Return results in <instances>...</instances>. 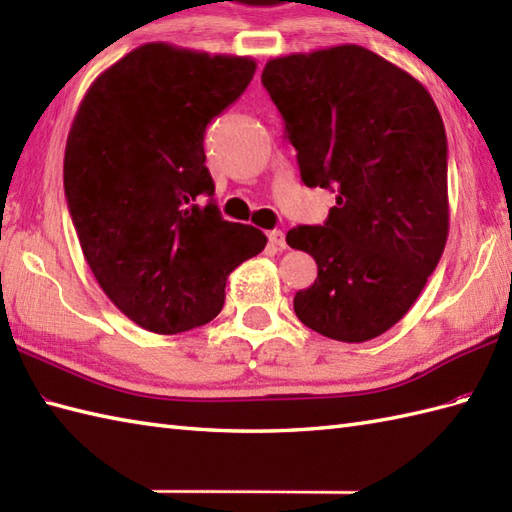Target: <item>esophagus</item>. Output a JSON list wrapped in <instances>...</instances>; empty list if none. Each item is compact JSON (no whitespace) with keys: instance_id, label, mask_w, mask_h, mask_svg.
<instances>
[{"instance_id":"34e87169","label":"esophagus","mask_w":512,"mask_h":512,"mask_svg":"<svg viewBox=\"0 0 512 512\" xmlns=\"http://www.w3.org/2000/svg\"><path fill=\"white\" fill-rule=\"evenodd\" d=\"M268 244L273 246V248H277V250H284L286 248V237H284V233L281 231H268Z\"/></svg>"}]
</instances>
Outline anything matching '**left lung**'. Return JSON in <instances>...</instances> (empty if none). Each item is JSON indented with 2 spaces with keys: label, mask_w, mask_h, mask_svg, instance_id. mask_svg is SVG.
<instances>
[{
  "label": "left lung",
  "mask_w": 512,
  "mask_h": 512,
  "mask_svg": "<svg viewBox=\"0 0 512 512\" xmlns=\"http://www.w3.org/2000/svg\"><path fill=\"white\" fill-rule=\"evenodd\" d=\"M306 187L336 191L323 226L290 228L317 262L295 295L303 325L363 343L396 325L436 270L449 235L447 134L420 81L354 43L266 63Z\"/></svg>",
  "instance_id": "1"
}]
</instances>
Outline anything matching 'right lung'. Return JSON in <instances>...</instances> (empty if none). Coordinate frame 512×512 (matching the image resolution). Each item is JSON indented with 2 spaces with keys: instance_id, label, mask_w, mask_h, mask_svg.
<instances>
[{
  "instance_id": "1",
  "label": "right lung",
  "mask_w": 512,
  "mask_h": 512,
  "mask_svg": "<svg viewBox=\"0 0 512 512\" xmlns=\"http://www.w3.org/2000/svg\"><path fill=\"white\" fill-rule=\"evenodd\" d=\"M248 57L145 43L96 79L76 112L63 187L81 250L114 306L178 334L220 314L226 277L266 235L226 222L204 132L255 74Z\"/></svg>"
}]
</instances>
